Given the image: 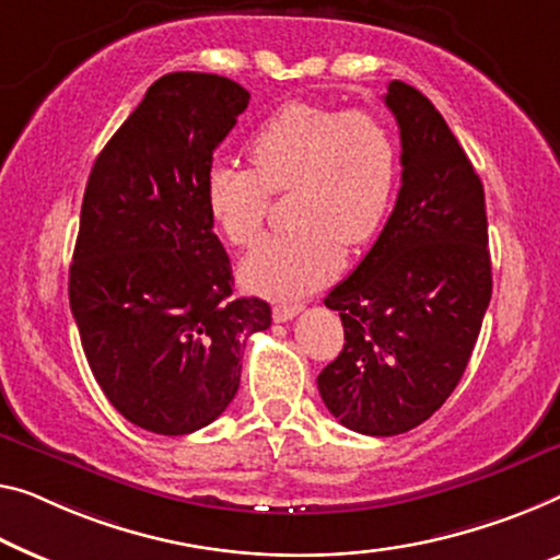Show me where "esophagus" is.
<instances>
[{"label":"esophagus","mask_w":560,"mask_h":560,"mask_svg":"<svg viewBox=\"0 0 560 560\" xmlns=\"http://www.w3.org/2000/svg\"><path fill=\"white\" fill-rule=\"evenodd\" d=\"M299 312H302V304H277L273 306V319L291 322Z\"/></svg>","instance_id":"34e87169"}]
</instances>
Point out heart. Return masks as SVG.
<instances>
[{
	"label": "heart",
	"mask_w": 560,
	"mask_h": 560,
	"mask_svg": "<svg viewBox=\"0 0 560 560\" xmlns=\"http://www.w3.org/2000/svg\"><path fill=\"white\" fill-rule=\"evenodd\" d=\"M252 168L213 163L206 208L233 246L261 231L271 194L289 190V229L269 233L241 264L256 294L302 296L337 273L345 246L377 236L399 178V143L372 110L289 103L266 118L246 143Z\"/></svg>",
	"instance_id": "heart-1"
}]
</instances>
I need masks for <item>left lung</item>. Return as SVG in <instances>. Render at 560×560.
I'll return each mask as SVG.
<instances>
[{"mask_svg": "<svg viewBox=\"0 0 560 560\" xmlns=\"http://www.w3.org/2000/svg\"><path fill=\"white\" fill-rule=\"evenodd\" d=\"M385 105L402 140L395 211L324 304L345 349L316 377L345 428L389 438L435 415L460 382L493 294L486 190L420 90L392 80Z\"/></svg>", "mask_w": 560, "mask_h": 560, "instance_id": "1", "label": "left lung"}]
</instances>
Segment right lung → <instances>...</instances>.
Wrapping results in <instances>:
<instances>
[{"instance_id": "right-lung-1", "label": "right lung", "mask_w": 560, "mask_h": 560, "mask_svg": "<svg viewBox=\"0 0 560 560\" xmlns=\"http://www.w3.org/2000/svg\"><path fill=\"white\" fill-rule=\"evenodd\" d=\"M248 97L221 74H163L107 140L82 198L70 266L82 349L115 410L158 435L226 410L244 339L271 327L264 299H233L206 208L213 150Z\"/></svg>"}]
</instances>
